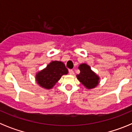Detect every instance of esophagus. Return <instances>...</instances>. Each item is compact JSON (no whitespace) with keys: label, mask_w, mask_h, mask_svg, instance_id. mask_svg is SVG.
I'll return each mask as SVG.
<instances>
[{"label":"esophagus","mask_w":132,"mask_h":132,"mask_svg":"<svg viewBox=\"0 0 132 132\" xmlns=\"http://www.w3.org/2000/svg\"><path fill=\"white\" fill-rule=\"evenodd\" d=\"M69 75H75V72L73 71V70H69Z\"/></svg>","instance_id":"esophagus-1"}]
</instances>
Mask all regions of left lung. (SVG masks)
<instances>
[{
	"label": "left lung",
	"instance_id": "1",
	"mask_svg": "<svg viewBox=\"0 0 132 132\" xmlns=\"http://www.w3.org/2000/svg\"><path fill=\"white\" fill-rule=\"evenodd\" d=\"M79 69L80 72L77 75V78L85 88L92 89L98 85L100 77L91 69L89 65L81 63L79 66Z\"/></svg>",
	"mask_w": 132,
	"mask_h": 132
}]
</instances>
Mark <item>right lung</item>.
<instances>
[{
    "instance_id": "1",
    "label": "right lung",
    "mask_w": 132,
    "mask_h": 132,
    "mask_svg": "<svg viewBox=\"0 0 132 132\" xmlns=\"http://www.w3.org/2000/svg\"><path fill=\"white\" fill-rule=\"evenodd\" d=\"M68 73L65 64L59 61H53L40 71L36 73V80L38 85L45 89H52L63 75Z\"/></svg>"
}]
</instances>
